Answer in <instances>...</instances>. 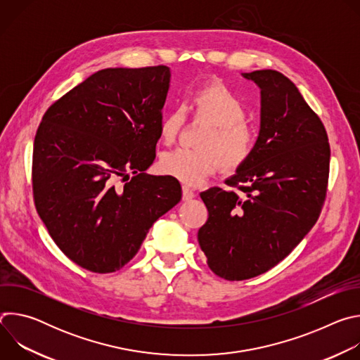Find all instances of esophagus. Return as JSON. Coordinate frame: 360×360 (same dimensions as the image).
Masks as SVG:
<instances>
[{"mask_svg":"<svg viewBox=\"0 0 360 360\" xmlns=\"http://www.w3.org/2000/svg\"><path fill=\"white\" fill-rule=\"evenodd\" d=\"M193 196H195V192H193L191 188L182 186V199H184V200H189V199H192Z\"/></svg>","mask_w":360,"mask_h":360,"instance_id":"esophagus-1","label":"esophagus"}]
</instances>
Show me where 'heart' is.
Wrapping results in <instances>:
<instances>
[{"label": "heart", "instance_id": "b5f03b06", "mask_svg": "<svg viewBox=\"0 0 360 360\" xmlns=\"http://www.w3.org/2000/svg\"><path fill=\"white\" fill-rule=\"evenodd\" d=\"M189 107L193 117L210 124L198 141V149L176 148L165 152L160 169L185 185H198L212 175L218 167L231 171L242 165L253 152L256 134L245 121L246 108L242 98L222 82L196 88ZM185 121L182 108L171 110L160 122V138L171 143Z\"/></svg>", "mask_w": 360, "mask_h": 360}]
</instances>
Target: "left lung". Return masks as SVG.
<instances>
[{"instance_id": "obj_1", "label": "left lung", "mask_w": 360, "mask_h": 360, "mask_svg": "<svg viewBox=\"0 0 360 360\" xmlns=\"http://www.w3.org/2000/svg\"><path fill=\"white\" fill-rule=\"evenodd\" d=\"M261 88V129L226 185L200 192L210 217L198 242L226 281L265 274L296 248L322 211L330 146L321 118L296 85L274 70L243 72Z\"/></svg>"}]
</instances>
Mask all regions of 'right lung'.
I'll return each instance as SVG.
<instances>
[{
	"instance_id": "1",
	"label": "right lung",
	"mask_w": 360,
	"mask_h": 360,
	"mask_svg": "<svg viewBox=\"0 0 360 360\" xmlns=\"http://www.w3.org/2000/svg\"><path fill=\"white\" fill-rule=\"evenodd\" d=\"M169 81L165 65L101 70L42 117L32 153L35 207L57 246L86 271H120L181 200L175 178L145 174Z\"/></svg>"
}]
</instances>
